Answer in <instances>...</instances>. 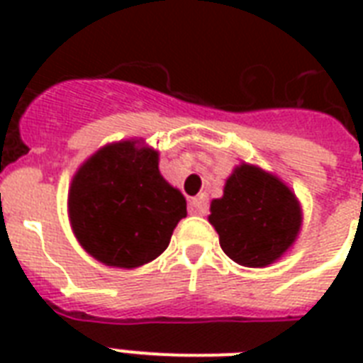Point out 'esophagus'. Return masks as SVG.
Returning a JSON list of instances; mask_svg holds the SVG:
<instances>
[{"instance_id":"34e87169","label":"esophagus","mask_w":363,"mask_h":363,"mask_svg":"<svg viewBox=\"0 0 363 363\" xmlns=\"http://www.w3.org/2000/svg\"><path fill=\"white\" fill-rule=\"evenodd\" d=\"M190 213L192 215H199L203 216L207 213V198L205 196H198V198H192L190 199Z\"/></svg>"}]
</instances>
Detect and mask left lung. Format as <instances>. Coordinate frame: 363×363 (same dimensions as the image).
<instances>
[{
	"label": "left lung",
	"instance_id": "1",
	"mask_svg": "<svg viewBox=\"0 0 363 363\" xmlns=\"http://www.w3.org/2000/svg\"><path fill=\"white\" fill-rule=\"evenodd\" d=\"M209 222L235 264L267 267L294 247L303 213L286 182L242 162L226 179L222 198L211 201Z\"/></svg>",
	"mask_w": 363,
	"mask_h": 363
}]
</instances>
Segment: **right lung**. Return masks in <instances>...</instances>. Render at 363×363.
<instances>
[{
	"mask_svg": "<svg viewBox=\"0 0 363 363\" xmlns=\"http://www.w3.org/2000/svg\"><path fill=\"white\" fill-rule=\"evenodd\" d=\"M143 139L109 143L77 169L67 215L77 241L109 267L135 269L164 252L186 199L165 181Z\"/></svg>",
	"mask_w": 363,
	"mask_h": 363,
	"instance_id": "1",
	"label": "right lung"
}]
</instances>
